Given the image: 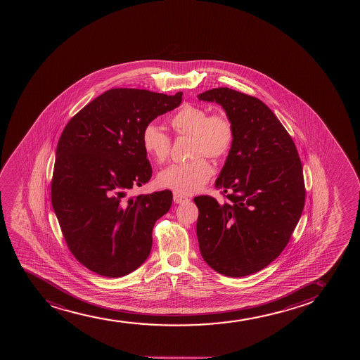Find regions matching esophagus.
<instances>
[{
  "label": "esophagus",
  "mask_w": 360,
  "mask_h": 360,
  "mask_svg": "<svg viewBox=\"0 0 360 360\" xmlns=\"http://www.w3.org/2000/svg\"><path fill=\"white\" fill-rule=\"evenodd\" d=\"M174 202H176V204H181V202H188L190 199L185 197V195H179L176 192H174L173 195Z\"/></svg>",
  "instance_id": "1"
}]
</instances>
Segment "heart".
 Segmentation results:
<instances>
[{
    "mask_svg": "<svg viewBox=\"0 0 360 360\" xmlns=\"http://www.w3.org/2000/svg\"><path fill=\"white\" fill-rule=\"evenodd\" d=\"M170 126L176 136H191V158L195 160L167 167L158 173V185L179 195H193L214 174V168L202 156L219 160L229 153L234 141L233 124L226 115H209L207 109L186 104L174 114ZM141 146L156 163H163L169 156V136L155 124L145 126Z\"/></svg>",
    "mask_w": 360,
    "mask_h": 360,
    "instance_id": "heart-1",
    "label": "heart"
}]
</instances>
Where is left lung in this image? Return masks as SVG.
<instances>
[{
    "mask_svg": "<svg viewBox=\"0 0 360 360\" xmlns=\"http://www.w3.org/2000/svg\"><path fill=\"white\" fill-rule=\"evenodd\" d=\"M224 108L234 141L215 187L227 202L195 197L197 236L207 264L243 277L280 256L305 204L302 165L294 141L261 99L228 87L198 95Z\"/></svg>",
    "mask_w": 360,
    "mask_h": 360,
    "instance_id": "1",
    "label": "left lung"
}]
</instances>
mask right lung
<instances>
[{"instance_id": "right-lung-1", "label": "right lung", "mask_w": 360, "mask_h": 360, "mask_svg": "<svg viewBox=\"0 0 360 360\" xmlns=\"http://www.w3.org/2000/svg\"><path fill=\"white\" fill-rule=\"evenodd\" d=\"M181 101L182 92L112 89L63 129L51 202L70 252L94 273L124 276L149 257L153 226L169 211L173 195L165 190L127 198V192L153 175L143 129Z\"/></svg>"}]
</instances>
